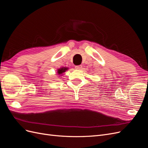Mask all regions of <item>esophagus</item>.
<instances>
[{
  "label": "esophagus",
  "instance_id": "obj_1",
  "mask_svg": "<svg viewBox=\"0 0 148 148\" xmlns=\"http://www.w3.org/2000/svg\"><path fill=\"white\" fill-rule=\"evenodd\" d=\"M82 67H83V66L81 65H77V66H75V69H78V70H80V69H82Z\"/></svg>",
  "mask_w": 148,
  "mask_h": 148
}]
</instances>
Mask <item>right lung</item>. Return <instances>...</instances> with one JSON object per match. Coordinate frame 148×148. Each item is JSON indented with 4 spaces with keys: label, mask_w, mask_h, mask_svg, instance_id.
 Listing matches in <instances>:
<instances>
[{
    "label": "right lung",
    "mask_w": 148,
    "mask_h": 148,
    "mask_svg": "<svg viewBox=\"0 0 148 148\" xmlns=\"http://www.w3.org/2000/svg\"><path fill=\"white\" fill-rule=\"evenodd\" d=\"M67 69H68V68H66V67H64V68H61V69L58 70L57 73L59 74V75H60V74H62V73H63L64 72H65V71Z\"/></svg>",
    "instance_id": "add662e5"
}]
</instances>
